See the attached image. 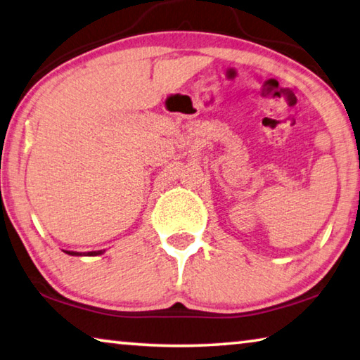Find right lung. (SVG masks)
Wrapping results in <instances>:
<instances>
[{"mask_svg":"<svg viewBox=\"0 0 360 360\" xmlns=\"http://www.w3.org/2000/svg\"><path fill=\"white\" fill-rule=\"evenodd\" d=\"M104 252H105V250H99V252H88L84 256H98V255H102ZM65 253L72 255V256H83L82 253H77V252H65Z\"/></svg>","mask_w":360,"mask_h":360,"instance_id":"obj_1","label":"right lung"}]
</instances>
